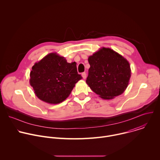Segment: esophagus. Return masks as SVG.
I'll return each mask as SVG.
<instances>
[{
	"label": "esophagus",
	"mask_w": 160,
	"mask_h": 160,
	"mask_svg": "<svg viewBox=\"0 0 160 160\" xmlns=\"http://www.w3.org/2000/svg\"><path fill=\"white\" fill-rule=\"evenodd\" d=\"M82 77H83V79H85L86 77H87V73H86L85 72H83V73H82Z\"/></svg>",
	"instance_id": "1"
}]
</instances>
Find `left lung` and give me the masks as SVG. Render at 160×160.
<instances>
[{"mask_svg": "<svg viewBox=\"0 0 160 160\" xmlns=\"http://www.w3.org/2000/svg\"><path fill=\"white\" fill-rule=\"evenodd\" d=\"M90 66L86 83L104 99L121 95L127 88L131 70L128 61L109 48H102L88 58Z\"/></svg>", "mask_w": 160, "mask_h": 160, "instance_id": "8db88e82", "label": "left lung"}]
</instances>
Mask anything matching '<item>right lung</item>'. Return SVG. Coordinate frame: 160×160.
Wrapping results in <instances>:
<instances>
[{"instance_id": "right-lung-1", "label": "right lung", "mask_w": 160, "mask_h": 160, "mask_svg": "<svg viewBox=\"0 0 160 160\" xmlns=\"http://www.w3.org/2000/svg\"><path fill=\"white\" fill-rule=\"evenodd\" d=\"M30 83L35 95L49 104H58L71 94L78 81L82 78L75 62H67L64 57L50 53L32 67Z\"/></svg>"}]
</instances>
